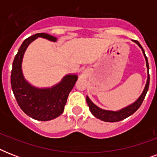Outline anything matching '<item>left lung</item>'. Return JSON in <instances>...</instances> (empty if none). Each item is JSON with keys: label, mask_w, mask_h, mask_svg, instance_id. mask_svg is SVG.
Segmentation results:
<instances>
[{"label": "left lung", "mask_w": 157, "mask_h": 157, "mask_svg": "<svg viewBox=\"0 0 157 157\" xmlns=\"http://www.w3.org/2000/svg\"><path fill=\"white\" fill-rule=\"evenodd\" d=\"M134 43H136L137 45H139V47L142 49L143 54L144 55L145 60H146V65L147 68V83L145 85L144 90L143 91V93L141 94V95L139 96V98L137 99L135 102H134L131 104H129V106L124 107L121 110L118 111H109V110H104L102 109L100 107H98L97 105H95L92 101L90 99L88 96H86V102L89 106V108L90 110L91 113L98 119L103 121L106 122H117L122 120L125 119L127 117H129V116H131L132 114H134V112H136L137 110L139 109V107L141 106L143 101H144L146 94L148 90L149 87V81H150V76H149V66H148V61H147V58L145 52H144V49L142 47V45H140V43L138 40H133Z\"/></svg>", "instance_id": "8db88e82"}]
</instances>
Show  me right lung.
Segmentation results:
<instances>
[{"instance_id": "obj_1", "label": "right lung", "mask_w": 157, "mask_h": 157, "mask_svg": "<svg viewBox=\"0 0 157 157\" xmlns=\"http://www.w3.org/2000/svg\"><path fill=\"white\" fill-rule=\"evenodd\" d=\"M42 37L55 42L57 37L47 33H36L27 38L13 59L11 71V87L17 103L23 112L33 119L47 121L63 113L69 93L78 76L67 74L60 82L50 88H38L27 81L23 74L22 63L27 48L36 38Z\"/></svg>"}]
</instances>
